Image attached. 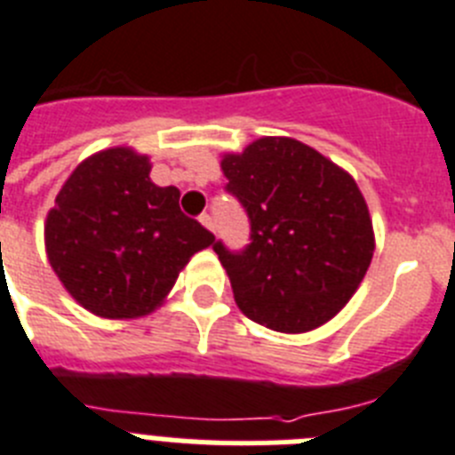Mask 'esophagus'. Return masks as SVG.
I'll use <instances>...</instances> for the list:
<instances>
[{
    "instance_id": "1",
    "label": "esophagus",
    "mask_w": 455,
    "mask_h": 455,
    "mask_svg": "<svg viewBox=\"0 0 455 455\" xmlns=\"http://www.w3.org/2000/svg\"><path fill=\"white\" fill-rule=\"evenodd\" d=\"M200 223H203L204 228H207V230L214 232V219H212V216H209V214H203V216H200Z\"/></svg>"
}]
</instances>
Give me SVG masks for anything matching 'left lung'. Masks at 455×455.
<instances>
[{"label":"left lung","mask_w":455,"mask_h":455,"mask_svg":"<svg viewBox=\"0 0 455 455\" xmlns=\"http://www.w3.org/2000/svg\"><path fill=\"white\" fill-rule=\"evenodd\" d=\"M220 166L225 191L251 223L243 251L212 243L241 312L277 332H307L332 319L373 257L371 219L355 180L284 136L225 155Z\"/></svg>","instance_id":"8db88e82"}]
</instances>
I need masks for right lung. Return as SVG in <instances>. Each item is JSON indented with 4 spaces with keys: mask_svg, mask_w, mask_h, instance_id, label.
I'll use <instances>...</instances> for the list:
<instances>
[{
    "mask_svg": "<svg viewBox=\"0 0 455 455\" xmlns=\"http://www.w3.org/2000/svg\"><path fill=\"white\" fill-rule=\"evenodd\" d=\"M214 235L180 209V188L150 182L148 156L111 148L75 168L47 214L52 268L72 299L107 319L143 316L166 299Z\"/></svg>",
    "mask_w": 455,
    "mask_h": 455,
    "instance_id": "right-lung-1",
    "label": "right lung"
}]
</instances>
